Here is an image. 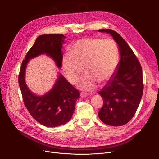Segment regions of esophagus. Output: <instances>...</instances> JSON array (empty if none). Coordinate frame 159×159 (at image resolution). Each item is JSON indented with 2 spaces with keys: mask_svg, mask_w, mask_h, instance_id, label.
<instances>
[{
  "mask_svg": "<svg viewBox=\"0 0 159 159\" xmlns=\"http://www.w3.org/2000/svg\"><path fill=\"white\" fill-rule=\"evenodd\" d=\"M87 96H88L87 94L85 93H80V97H81L82 98H86Z\"/></svg>",
  "mask_w": 159,
  "mask_h": 159,
  "instance_id": "obj_1",
  "label": "esophagus"
}]
</instances>
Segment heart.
<instances>
[{"instance_id": "b5f03b06", "label": "heart", "mask_w": 159, "mask_h": 159, "mask_svg": "<svg viewBox=\"0 0 159 159\" xmlns=\"http://www.w3.org/2000/svg\"><path fill=\"white\" fill-rule=\"evenodd\" d=\"M119 59V48L115 40L88 37L75 42L71 48V54L64 56L62 70L71 84H76L84 68L86 75L79 88L91 91L96 88L97 82L104 84L111 79Z\"/></svg>"}]
</instances>
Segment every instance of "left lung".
Returning a JSON list of instances; mask_svg holds the SVG:
<instances>
[{"mask_svg": "<svg viewBox=\"0 0 159 159\" xmlns=\"http://www.w3.org/2000/svg\"><path fill=\"white\" fill-rule=\"evenodd\" d=\"M97 31L113 37L120 55L115 72L98 92L104 100L98 116L107 125L121 126L133 118L140 102L144 89L143 70L132 49L118 33L110 29Z\"/></svg>", "mask_w": 159, "mask_h": 159, "instance_id": "left-lung-1", "label": "left lung"}]
</instances>
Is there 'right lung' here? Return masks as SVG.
I'll return each mask as SVG.
<instances>
[{"label": "right lung", "instance_id": "right-lung-1", "mask_svg": "<svg viewBox=\"0 0 159 159\" xmlns=\"http://www.w3.org/2000/svg\"><path fill=\"white\" fill-rule=\"evenodd\" d=\"M65 39L62 34L38 37L22 61L19 75V84L27 110L39 123L49 128L60 126L70 120L80 97L79 91L59 73L53 88L43 95H37L28 88L25 73L30 59L44 54L52 58L58 68H61Z\"/></svg>", "mask_w": 159, "mask_h": 159}]
</instances>
